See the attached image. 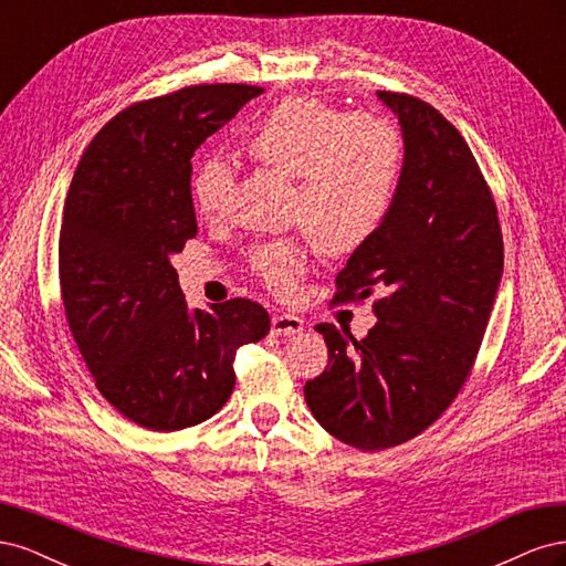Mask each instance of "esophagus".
Masks as SVG:
<instances>
[{"label": "esophagus", "instance_id": "obj_1", "mask_svg": "<svg viewBox=\"0 0 566 566\" xmlns=\"http://www.w3.org/2000/svg\"><path fill=\"white\" fill-rule=\"evenodd\" d=\"M304 331V321L295 314H276L271 318L273 335H300Z\"/></svg>", "mask_w": 566, "mask_h": 566}]
</instances>
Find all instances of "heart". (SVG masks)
I'll return each instance as SVG.
<instances>
[{
	"label": "heart",
	"instance_id": "obj_1",
	"mask_svg": "<svg viewBox=\"0 0 566 566\" xmlns=\"http://www.w3.org/2000/svg\"><path fill=\"white\" fill-rule=\"evenodd\" d=\"M243 148L254 163L295 179L293 219L331 256L364 248L378 233L403 169L401 132L389 119L342 115L312 96L279 101L250 127ZM191 186L198 212L217 217L231 198L233 167L202 160ZM252 269L276 295H293L306 269L304 245L287 238L256 248Z\"/></svg>",
	"mask_w": 566,
	"mask_h": 566
}]
</instances>
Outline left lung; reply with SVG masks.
<instances>
[{
    "label": "left lung",
    "mask_w": 566,
    "mask_h": 566,
    "mask_svg": "<svg viewBox=\"0 0 566 566\" xmlns=\"http://www.w3.org/2000/svg\"><path fill=\"white\" fill-rule=\"evenodd\" d=\"M399 117L403 169L391 210L337 273L333 302L378 290V323L358 342L318 323L328 366L304 385L325 432L361 451L418 437L472 373L503 276L491 188L460 132L422 98L378 92Z\"/></svg>",
    "instance_id": "8db88e82"
}]
</instances>
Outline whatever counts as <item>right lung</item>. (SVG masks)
<instances>
[{"label": "right lung", "mask_w": 566, "mask_h": 566, "mask_svg": "<svg viewBox=\"0 0 566 566\" xmlns=\"http://www.w3.org/2000/svg\"><path fill=\"white\" fill-rule=\"evenodd\" d=\"M262 92L193 84L125 108L84 150L65 198L67 325L104 399L153 432L212 418L233 391L235 349L271 328L264 306L245 297L191 312L169 264L198 233L196 148Z\"/></svg>", "instance_id": "add662e5"}]
</instances>
